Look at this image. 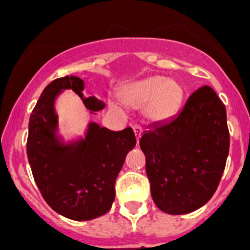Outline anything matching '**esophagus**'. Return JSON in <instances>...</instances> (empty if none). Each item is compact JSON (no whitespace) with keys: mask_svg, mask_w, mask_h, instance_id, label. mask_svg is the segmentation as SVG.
I'll return each mask as SVG.
<instances>
[{"mask_svg":"<svg viewBox=\"0 0 250 250\" xmlns=\"http://www.w3.org/2000/svg\"><path fill=\"white\" fill-rule=\"evenodd\" d=\"M132 129H133V132H135V136H136V140L139 141L141 133H143V128H141L140 125H133Z\"/></svg>","mask_w":250,"mask_h":250,"instance_id":"1","label":"esophagus"}]
</instances>
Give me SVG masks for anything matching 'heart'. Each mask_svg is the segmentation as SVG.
Segmentation results:
<instances>
[{"label": "heart", "instance_id": "heart-1", "mask_svg": "<svg viewBox=\"0 0 250 250\" xmlns=\"http://www.w3.org/2000/svg\"><path fill=\"white\" fill-rule=\"evenodd\" d=\"M122 104L128 107H143L150 121H168L178 113L183 101V86L164 76H150L125 85L119 92Z\"/></svg>", "mask_w": 250, "mask_h": 250}]
</instances>
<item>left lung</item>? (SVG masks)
Wrapping results in <instances>:
<instances>
[{"mask_svg":"<svg viewBox=\"0 0 250 250\" xmlns=\"http://www.w3.org/2000/svg\"><path fill=\"white\" fill-rule=\"evenodd\" d=\"M140 148L157 208L172 215L200 209L217 190L229 156L223 102L213 88H198L176 117L143 133Z\"/></svg>","mask_w":250,"mask_h":250,"instance_id":"obj_1","label":"left lung"}]
</instances>
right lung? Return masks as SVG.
Returning <instances> with one entry per match:
<instances>
[{
    "mask_svg": "<svg viewBox=\"0 0 250 250\" xmlns=\"http://www.w3.org/2000/svg\"><path fill=\"white\" fill-rule=\"evenodd\" d=\"M72 89L90 113L105 107L84 97V82L64 76L45 86L29 117L27 157L42 197L54 211L74 221H90L107 213L115 198V179L125 156L136 145L131 127L110 131L90 122L85 137L63 143L57 135V96Z\"/></svg>",
    "mask_w": 250,
    "mask_h": 250,
    "instance_id": "1",
    "label": "right lung"
}]
</instances>
